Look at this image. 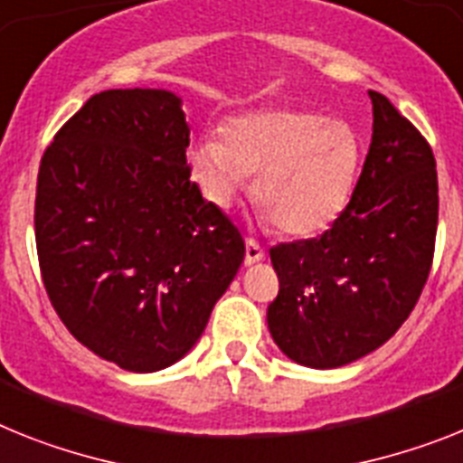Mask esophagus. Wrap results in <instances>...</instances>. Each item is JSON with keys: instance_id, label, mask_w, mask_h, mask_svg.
<instances>
[{"instance_id": "obj_1", "label": "esophagus", "mask_w": 463, "mask_h": 463, "mask_svg": "<svg viewBox=\"0 0 463 463\" xmlns=\"http://www.w3.org/2000/svg\"><path fill=\"white\" fill-rule=\"evenodd\" d=\"M266 256V251H263V247L256 240L247 238V254H244V263L247 266H251V263H259Z\"/></svg>"}]
</instances>
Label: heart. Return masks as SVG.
<instances>
[{"instance_id":"obj_1","label":"heart","mask_w":463,"mask_h":463,"mask_svg":"<svg viewBox=\"0 0 463 463\" xmlns=\"http://www.w3.org/2000/svg\"><path fill=\"white\" fill-rule=\"evenodd\" d=\"M221 136L202 138L190 153L197 184L216 207H228L256 174V202L278 231L313 235L351 200L363 147L344 119L279 108L231 119Z\"/></svg>"}]
</instances>
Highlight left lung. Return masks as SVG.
<instances>
[{"mask_svg":"<svg viewBox=\"0 0 463 463\" xmlns=\"http://www.w3.org/2000/svg\"><path fill=\"white\" fill-rule=\"evenodd\" d=\"M370 99V153L351 202L320 238L270 247L279 291L268 329L287 357L317 370L386 344L417 306L436 251L433 150L383 93Z\"/></svg>","mask_w":463,"mask_h":463,"instance_id":"1","label":"left lung"}]
</instances>
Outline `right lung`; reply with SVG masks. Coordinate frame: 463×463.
Here are the masks:
<instances>
[{"mask_svg":"<svg viewBox=\"0 0 463 463\" xmlns=\"http://www.w3.org/2000/svg\"><path fill=\"white\" fill-rule=\"evenodd\" d=\"M190 129L162 89H110L44 150L34 197L42 282L68 332L129 372L195 345L244 240L190 181Z\"/></svg>","mask_w":463,"mask_h":463,"instance_id":"obj_1","label":"right lung"}]
</instances>
